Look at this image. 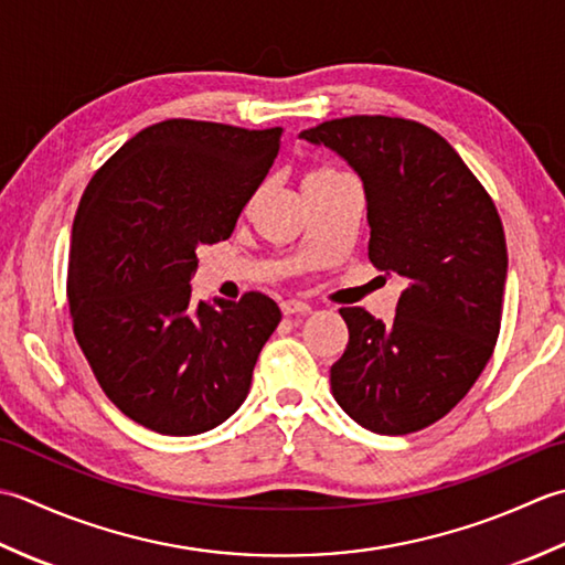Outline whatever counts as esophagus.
I'll use <instances>...</instances> for the list:
<instances>
[{
  "instance_id": "1",
  "label": "esophagus",
  "mask_w": 565,
  "mask_h": 565,
  "mask_svg": "<svg viewBox=\"0 0 565 565\" xmlns=\"http://www.w3.org/2000/svg\"><path fill=\"white\" fill-rule=\"evenodd\" d=\"M282 307V315H309L312 312V307H309L307 302H299V299H285V302L280 305Z\"/></svg>"
}]
</instances>
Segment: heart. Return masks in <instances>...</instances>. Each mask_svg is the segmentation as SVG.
Segmentation results:
<instances>
[{"mask_svg":"<svg viewBox=\"0 0 565 565\" xmlns=\"http://www.w3.org/2000/svg\"><path fill=\"white\" fill-rule=\"evenodd\" d=\"M343 178H349V175H343V172H341L339 168H333V166H315V168H309V170L305 172L302 188H305V192H307V190L329 188V185H333V182H339V180H343Z\"/></svg>","mask_w":565,"mask_h":565,"instance_id":"1","label":"heart"}]
</instances>
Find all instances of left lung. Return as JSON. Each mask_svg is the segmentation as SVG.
<instances>
[{
	"instance_id": "8db88e82",
	"label": "left lung",
	"mask_w": 565,
	"mask_h": 565,
	"mask_svg": "<svg viewBox=\"0 0 565 565\" xmlns=\"http://www.w3.org/2000/svg\"><path fill=\"white\" fill-rule=\"evenodd\" d=\"M349 160L367 200V258L407 287L385 324L341 307L349 347L331 365L341 409L402 436L446 417L500 337L508 244L488 190L454 146L399 117H343L299 134Z\"/></svg>"
}]
</instances>
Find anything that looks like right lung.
<instances>
[{
	"label": "right lung",
	"instance_id": "right-lung-1",
	"mask_svg": "<svg viewBox=\"0 0 565 565\" xmlns=\"http://www.w3.org/2000/svg\"><path fill=\"white\" fill-rule=\"evenodd\" d=\"M282 129L168 119L129 138L79 200L67 302L99 387L166 436L214 429L246 399L280 307L263 292L192 305L198 248L234 234Z\"/></svg>",
	"mask_w": 565,
	"mask_h": 565
}]
</instances>
